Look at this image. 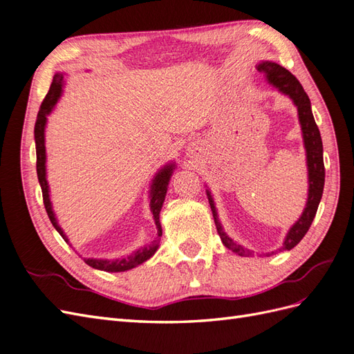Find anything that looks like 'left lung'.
<instances>
[{"label":"left lung","mask_w":354,"mask_h":354,"mask_svg":"<svg viewBox=\"0 0 354 354\" xmlns=\"http://www.w3.org/2000/svg\"><path fill=\"white\" fill-rule=\"evenodd\" d=\"M257 71L266 75V79L271 84H274L275 88H279L283 93L289 95V97L293 100V102L298 107V114H299V122H301V128L304 133V145L305 149H307V164H308V180H310V189H308V201H307V207H305L304 213L301 218L296 222L292 229L289 231L288 236L283 243L281 250H290L296 244H298L304 235L307 234L310 229L314 216L317 213V208L320 204V199L323 195V186H324V164H323V145H322V137H320V131L319 127L316 125V120H314L313 111H311V102L307 92L304 91L302 84L299 80L295 77V75L286 70L284 66L275 64V62H262L257 65ZM208 195V203L209 207H212L213 217H214V223L217 226V232L222 238V243L225 244L226 248L232 250L236 254L247 256L250 254V252L244 250L241 245H238L234 243L231 238H229L218 223L217 221V214H216V208L213 198ZM274 254L268 253V256Z\"/></svg>","instance_id":"8db88e82"}]
</instances>
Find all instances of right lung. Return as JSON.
<instances>
[{
    "mask_svg": "<svg viewBox=\"0 0 354 354\" xmlns=\"http://www.w3.org/2000/svg\"><path fill=\"white\" fill-rule=\"evenodd\" d=\"M62 80L64 75L61 73L55 74L53 82L50 84V89L47 92V95L44 97L41 106H40V111L37 114V120H35V128H34V137H35V150H37V176H38V181H40L41 186V192H43V203H44V208L46 213L49 216L52 225L55 226L56 231L61 234V236L64 240L68 243L66 236L64 235L62 229L59 227V225L56 223L55 214L52 212V205H50V198H49V186H47V180H46V147H44V127H46V116L49 114L53 109V106L58 101L59 95L62 92ZM173 167L174 165H167L164 169L159 171V174L155 177L153 185H151V194H150V209L153 212V217H155V223L158 227V238L155 241H151L149 245H145L142 248H140L138 252H136L133 254L125 257V259L120 261H97V259H84V262L88 263L92 268H97L101 271H109V272H120V271H128L133 266H138L140 263L146 262L147 259H150L151 256L155 254V252L158 250L159 247V241H160V235H162V227H160V222H159V213L162 204H164V199L167 195V186L171 174H173Z\"/></svg>",
    "mask_w": 354,
    "mask_h": 354,
    "instance_id": "1",
    "label": "right lung"
}]
</instances>
